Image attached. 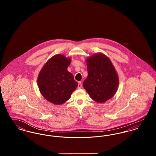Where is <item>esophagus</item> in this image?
Returning a JSON list of instances; mask_svg holds the SVG:
<instances>
[{"mask_svg":"<svg viewBox=\"0 0 156 156\" xmlns=\"http://www.w3.org/2000/svg\"><path fill=\"white\" fill-rule=\"evenodd\" d=\"M82 83L81 82H78V89H81V88H82Z\"/></svg>","mask_w":156,"mask_h":156,"instance_id":"obj_1","label":"esophagus"}]
</instances>
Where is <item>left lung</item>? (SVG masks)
<instances>
[{
	"label": "left lung",
	"mask_w": 156,
	"mask_h": 156,
	"mask_svg": "<svg viewBox=\"0 0 156 156\" xmlns=\"http://www.w3.org/2000/svg\"><path fill=\"white\" fill-rule=\"evenodd\" d=\"M88 76L83 83L84 89L98 103H105L116 94L119 76L111 59L102 52L86 59Z\"/></svg>",
	"instance_id": "obj_1"
}]
</instances>
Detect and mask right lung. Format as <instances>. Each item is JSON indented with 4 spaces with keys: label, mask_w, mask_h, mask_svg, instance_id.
<instances>
[{
    "label": "right lung",
    "mask_w": 156,
    "mask_h": 156,
    "mask_svg": "<svg viewBox=\"0 0 156 156\" xmlns=\"http://www.w3.org/2000/svg\"><path fill=\"white\" fill-rule=\"evenodd\" d=\"M71 61L62 54L54 55L45 62L38 75L41 94L54 105L66 102L78 86L73 75L67 70Z\"/></svg>",
    "instance_id": "right-lung-1"
}]
</instances>
